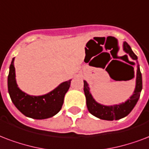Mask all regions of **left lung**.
Masks as SVG:
<instances>
[{
	"label": "left lung",
	"instance_id": "left-lung-1",
	"mask_svg": "<svg viewBox=\"0 0 149 149\" xmlns=\"http://www.w3.org/2000/svg\"><path fill=\"white\" fill-rule=\"evenodd\" d=\"M123 50L125 53L137 62V73H136V83L135 88L132 95L128 98L126 102L116 104L112 105H105L100 104L93 97L91 93V88L88 83L86 80H84V91L86 101H87V107L91 114L95 116L97 118L104 120H118L127 116L134 108L137 104L141 92L142 90V77L140 71V66L138 62V57L133 52L131 47L127 42H123ZM134 77V71H133Z\"/></svg>",
	"mask_w": 149,
	"mask_h": 149
}]
</instances>
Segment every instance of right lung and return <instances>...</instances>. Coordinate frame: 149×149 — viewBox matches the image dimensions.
<instances>
[{
  "mask_svg": "<svg viewBox=\"0 0 149 149\" xmlns=\"http://www.w3.org/2000/svg\"><path fill=\"white\" fill-rule=\"evenodd\" d=\"M14 60L13 58L9 67L8 89L15 106L24 116L35 120H44L56 115L62 109L65 95L70 88L72 79L61 83L45 95L39 96L28 95L18 87Z\"/></svg>",
  "mask_w": 149,
  "mask_h": 149,
  "instance_id": "add662e5",
  "label": "right lung"
}]
</instances>
